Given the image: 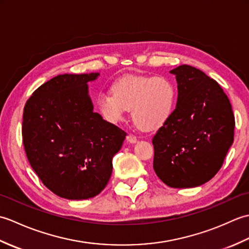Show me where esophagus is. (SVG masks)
I'll return each mask as SVG.
<instances>
[{"mask_svg":"<svg viewBox=\"0 0 249 249\" xmlns=\"http://www.w3.org/2000/svg\"><path fill=\"white\" fill-rule=\"evenodd\" d=\"M126 139H127L129 143H136L137 142V137L134 135H128L127 137H126Z\"/></svg>","mask_w":249,"mask_h":249,"instance_id":"obj_1","label":"esophagus"}]
</instances>
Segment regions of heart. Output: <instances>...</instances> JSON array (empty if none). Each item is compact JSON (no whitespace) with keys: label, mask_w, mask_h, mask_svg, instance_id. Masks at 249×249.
I'll return each instance as SVG.
<instances>
[{"label":"heart","mask_w":249,"mask_h":249,"mask_svg":"<svg viewBox=\"0 0 249 249\" xmlns=\"http://www.w3.org/2000/svg\"><path fill=\"white\" fill-rule=\"evenodd\" d=\"M111 92L98 94L99 113L109 123H118L130 110L134 123L142 130L160 127L170 118L177 100L171 80L157 76H126L116 80Z\"/></svg>","instance_id":"b5f03b06"}]
</instances>
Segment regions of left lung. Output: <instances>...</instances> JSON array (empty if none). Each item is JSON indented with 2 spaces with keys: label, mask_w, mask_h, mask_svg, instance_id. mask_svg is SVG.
<instances>
[{
  "label": "left lung",
  "mask_w": 249,
  "mask_h": 249,
  "mask_svg": "<svg viewBox=\"0 0 249 249\" xmlns=\"http://www.w3.org/2000/svg\"><path fill=\"white\" fill-rule=\"evenodd\" d=\"M170 72L178 82L177 107L153 138V168L168 186L197 187L223 166L234 115L223 89L203 71L181 65Z\"/></svg>",
  "instance_id": "1"
}]
</instances>
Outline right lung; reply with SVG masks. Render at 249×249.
<instances>
[{"label":"right lung","instance_id":"right-lung-1","mask_svg":"<svg viewBox=\"0 0 249 249\" xmlns=\"http://www.w3.org/2000/svg\"><path fill=\"white\" fill-rule=\"evenodd\" d=\"M98 76H56L24 106L22 140L30 165L47 188L68 200L93 198L102 192L126 137L94 112L88 82Z\"/></svg>","mask_w":249,"mask_h":249}]
</instances>
